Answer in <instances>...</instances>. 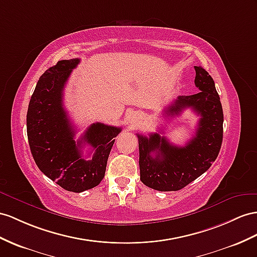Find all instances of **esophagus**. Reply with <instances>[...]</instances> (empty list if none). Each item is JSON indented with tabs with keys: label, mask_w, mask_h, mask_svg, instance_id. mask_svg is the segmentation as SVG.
<instances>
[{
	"label": "esophagus",
	"mask_w": 257,
	"mask_h": 257,
	"mask_svg": "<svg viewBox=\"0 0 257 257\" xmlns=\"http://www.w3.org/2000/svg\"><path fill=\"white\" fill-rule=\"evenodd\" d=\"M138 121H139V117H138L136 114H133V115H131L130 119H129V122H130L131 124H137V123H138Z\"/></svg>",
	"instance_id": "34e87169"
}]
</instances>
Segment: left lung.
Instances as JSON below:
<instances>
[{"label": "left lung", "instance_id": "left-lung-1", "mask_svg": "<svg viewBox=\"0 0 257 257\" xmlns=\"http://www.w3.org/2000/svg\"><path fill=\"white\" fill-rule=\"evenodd\" d=\"M194 83L201 91L182 95L166 108L168 116H178L192 108L201 118L196 133L185 147L170 144L160 134L148 137L137 135L139 140L140 179L157 191H178L195 180L212 166L222 142L223 114L215 82L201 66H194Z\"/></svg>", "mask_w": 257, "mask_h": 257}]
</instances>
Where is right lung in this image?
Instances as JSON below:
<instances>
[{
	"instance_id": "right-lung-1",
	"label": "right lung",
	"mask_w": 257,
	"mask_h": 257,
	"mask_svg": "<svg viewBox=\"0 0 257 257\" xmlns=\"http://www.w3.org/2000/svg\"><path fill=\"white\" fill-rule=\"evenodd\" d=\"M79 58L58 61L39 79L31 95L27 113V136L37 166L51 180L67 191L80 193L102 181L114 138L119 127L92 123L77 142L67 111L63 105V91ZM90 144L92 160L82 157L81 147Z\"/></svg>"
}]
</instances>
